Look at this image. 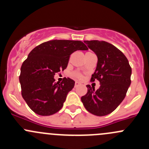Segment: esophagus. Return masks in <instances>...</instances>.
<instances>
[{"label":"esophagus","instance_id":"esophagus-1","mask_svg":"<svg viewBox=\"0 0 149 149\" xmlns=\"http://www.w3.org/2000/svg\"><path fill=\"white\" fill-rule=\"evenodd\" d=\"M79 85H81V84L79 83V82H78V81H76L75 82V86H79Z\"/></svg>","mask_w":149,"mask_h":149}]
</instances>
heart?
<instances>
[{
	"mask_svg": "<svg viewBox=\"0 0 149 149\" xmlns=\"http://www.w3.org/2000/svg\"><path fill=\"white\" fill-rule=\"evenodd\" d=\"M86 53H91V52H87ZM72 76L74 78H76V79H83V76H82L80 73H79V72H77V71L73 72V73H72Z\"/></svg>",
	"mask_w": 149,
	"mask_h": 149,
	"instance_id": "obj_1",
	"label": "heart"
}]
</instances>
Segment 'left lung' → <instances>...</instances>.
<instances>
[{
	"label": "left lung",
	"instance_id": "8db88e82",
	"mask_svg": "<svg viewBox=\"0 0 149 149\" xmlns=\"http://www.w3.org/2000/svg\"><path fill=\"white\" fill-rule=\"evenodd\" d=\"M98 58L97 68L91 81L97 79V90L87 85L88 91L81 97L87 111L97 116H104L113 112L125 97L131 80V67L125 55L119 49L105 41H84Z\"/></svg>",
	"mask_w": 149,
	"mask_h": 149
}]
</instances>
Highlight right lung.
Masks as SVG:
<instances>
[{
  "instance_id": "add662e5",
  "label": "right lung",
  "mask_w": 149,
  "mask_h": 149,
  "mask_svg": "<svg viewBox=\"0 0 149 149\" xmlns=\"http://www.w3.org/2000/svg\"><path fill=\"white\" fill-rule=\"evenodd\" d=\"M87 49L81 41L55 40L42 43L29 52L21 67L19 81L22 97L33 112L48 116L63 107L75 81L63 78L61 83H56L54 76L67 68L73 52Z\"/></svg>"
}]
</instances>
